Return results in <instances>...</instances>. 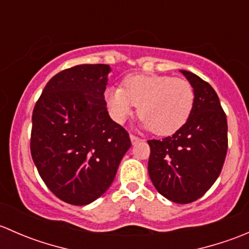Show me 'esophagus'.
I'll return each mask as SVG.
<instances>
[{
    "instance_id": "1",
    "label": "esophagus",
    "mask_w": 249,
    "mask_h": 249,
    "mask_svg": "<svg viewBox=\"0 0 249 249\" xmlns=\"http://www.w3.org/2000/svg\"><path fill=\"white\" fill-rule=\"evenodd\" d=\"M130 140H131V143L132 144H136V143H139L141 139H139V137L134 136V135H130Z\"/></svg>"
}]
</instances>
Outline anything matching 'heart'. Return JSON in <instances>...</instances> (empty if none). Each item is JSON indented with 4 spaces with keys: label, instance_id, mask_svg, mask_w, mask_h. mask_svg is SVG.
Masks as SVG:
<instances>
[{
    "label": "heart",
    "instance_id": "b5f03b06",
    "mask_svg": "<svg viewBox=\"0 0 249 249\" xmlns=\"http://www.w3.org/2000/svg\"><path fill=\"white\" fill-rule=\"evenodd\" d=\"M105 101L113 119L124 123L139 106L141 126L159 136L179 131L193 112L194 89L183 78L160 74H131L123 88L109 87Z\"/></svg>",
    "mask_w": 249,
    "mask_h": 249
}]
</instances>
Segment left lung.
I'll return each mask as SVG.
<instances>
[{
    "label": "left lung",
    "mask_w": 249,
    "mask_h": 249,
    "mask_svg": "<svg viewBox=\"0 0 249 249\" xmlns=\"http://www.w3.org/2000/svg\"><path fill=\"white\" fill-rule=\"evenodd\" d=\"M180 73L194 89L193 112L172 136L148 141V172L162 196L189 203L200 199L219 177L228 150V123L214 89L193 72L180 70Z\"/></svg>",
    "instance_id": "1"
}]
</instances>
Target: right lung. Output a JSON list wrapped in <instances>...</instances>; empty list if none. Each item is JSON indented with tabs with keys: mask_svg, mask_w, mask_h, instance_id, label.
Here are the masks:
<instances>
[{
	"mask_svg": "<svg viewBox=\"0 0 249 249\" xmlns=\"http://www.w3.org/2000/svg\"><path fill=\"white\" fill-rule=\"evenodd\" d=\"M108 65H78L55 74L32 114L31 155L53 194L89 205L110 187L129 134L110 119L105 101Z\"/></svg>",
	"mask_w": 249,
	"mask_h": 249,
	"instance_id": "1",
	"label": "right lung"
}]
</instances>
